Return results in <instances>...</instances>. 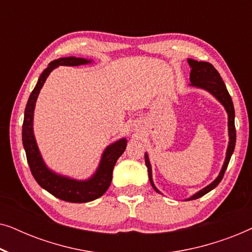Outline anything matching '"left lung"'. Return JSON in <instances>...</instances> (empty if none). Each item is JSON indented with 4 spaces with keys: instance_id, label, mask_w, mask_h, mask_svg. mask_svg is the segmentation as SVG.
Listing matches in <instances>:
<instances>
[{
    "instance_id": "left-lung-1",
    "label": "left lung",
    "mask_w": 252,
    "mask_h": 252,
    "mask_svg": "<svg viewBox=\"0 0 252 252\" xmlns=\"http://www.w3.org/2000/svg\"><path fill=\"white\" fill-rule=\"evenodd\" d=\"M188 64L189 66H190V84H189V86H191V87H195V88L203 89V91H206L208 93H210V94H211L213 97H215L217 101L223 106V109L226 110L227 116H228L229 141H228V146H227L225 161H223L222 167L219 172L218 177H217L211 184L201 189V190H198L197 192H195V194L191 195L190 197L186 198L185 201H191V199L202 197L203 195L208 194L209 191H211L212 189H215L217 186L219 185V182L221 181L223 174H225L227 166H228L230 157H232L234 149H235V142H236L235 111H234L232 97H230L229 93L227 91L226 86L223 84L222 79L218 73V71L213 67L212 64L208 63V62H197L195 60H191V58H188ZM144 161H146L151 186H153V188L158 192V194H161L154 184L153 170H151V164H150L149 155H148V153L144 154Z\"/></svg>"
}]
</instances>
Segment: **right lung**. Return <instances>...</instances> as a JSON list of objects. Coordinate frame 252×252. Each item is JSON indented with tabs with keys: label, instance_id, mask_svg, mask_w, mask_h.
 I'll use <instances>...</instances> for the list:
<instances>
[{
	"label": "right lung",
	"instance_id": "right-lung-1",
	"mask_svg": "<svg viewBox=\"0 0 252 252\" xmlns=\"http://www.w3.org/2000/svg\"><path fill=\"white\" fill-rule=\"evenodd\" d=\"M93 62H94L93 60L73 56L62 57L51 62L46 70L41 73L35 87L31 93L25 108V113H24L23 146L25 149L31 172L41 187L46 189L55 197L63 199L65 202L87 203L101 197L108 190L112 180V171L116 161L124 154L127 146L126 137L117 140L106 146L104 151L102 153L98 166L96 167L94 173L85 180L67 177V175L60 174L51 170L50 167H48L46 161L43 160L42 155H41L39 147H37L33 129L34 110H35V103L41 88L43 87L44 82L49 77L51 71H54L61 65H63V66H79V65L91 64Z\"/></svg>",
	"mask_w": 252,
	"mask_h": 252
}]
</instances>
